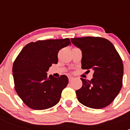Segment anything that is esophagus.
I'll return each mask as SVG.
<instances>
[{
    "label": "esophagus",
    "instance_id": "esophagus-1",
    "mask_svg": "<svg viewBox=\"0 0 130 130\" xmlns=\"http://www.w3.org/2000/svg\"><path fill=\"white\" fill-rule=\"evenodd\" d=\"M73 79H74V78H73V77H69V82H71V81L72 80H73Z\"/></svg>",
    "mask_w": 130,
    "mask_h": 130
}]
</instances>
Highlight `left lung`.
I'll return each instance as SVG.
<instances>
[{
	"label": "left lung",
	"instance_id": "1",
	"mask_svg": "<svg viewBox=\"0 0 130 130\" xmlns=\"http://www.w3.org/2000/svg\"><path fill=\"white\" fill-rule=\"evenodd\" d=\"M71 41L82 51V69L94 71L90 80L80 78L82 86L75 92L78 101L93 109L109 105L120 92L123 82V61L116 48L100 37L75 38Z\"/></svg>",
	"mask_w": 130,
	"mask_h": 130
}]
</instances>
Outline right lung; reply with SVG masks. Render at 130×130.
Listing matches in <instances>:
<instances>
[{
    "instance_id": "add662e5",
    "label": "right lung",
    "mask_w": 130,
    "mask_h": 130,
    "mask_svg": "<svg viewBox=\"0 0 130 130\" xmlns=\"http://www.w3.org/2000/svg\"><path fill=\"white\" fill-rule=\"evenodd\" d=\"M70 44L69 38L31 42L23 48L13 64L15 90L26 106L43 110L55 106L69 83L65 75L47 76L52 64L58 61V53Z\"/></svg>"
}]
</instances>
